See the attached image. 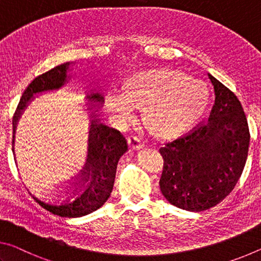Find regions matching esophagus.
I'll list each match as a JSON object with an SVG mask.
<instances>
[{
	"label": "esophagus",
	"mask_w": 261,
	"mask_h": 261,
	"mask_svg": "<svg viewBox=\"0 0 261 261\" xmlns=\"http://www.w3.org/2000/svg\"><path fill=\"white\" fill-rule=\"evenodd\" d=\"M128 143H129V147L132 149H134V150H138V149L144 147L143 141L138 138V136H130V138L128 139Z\"/></svg>",
	"instance_id": "34e87169"
}]
</instances>
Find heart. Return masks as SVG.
I'll return each mask as SVG.
<instances>
[{"label":"heart","mask_w":261,"mask_h":261,"mask_svg":"<svg viewBox=\"0 0 261 261\" xmlns=\"http://www.w3.org/2000/svg\"><path fill=\"white\" fill-rule=\"evenodd\" d=\"M208 98V88L201 81L179 71L156 69L128 79L122 95L111 98V106L125 119L133 118L134 108L144 109V122L153 134L174 138L201 118Z\"/></svg>","instance_id":"1"}]
</instances>
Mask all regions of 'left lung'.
Instances as JSON below:
<instances>
[{
	"label": "left lung",
	"mask_w": 261,
	"mask_h": 261,
	"mask_svg": "<svg viewBox=\"0 0 261 261\" xmlns=\"http://www.w3.org/2000/svg\"><path fill=\"white\" fill-rule=\"evenodd\" d=\"M215 102L207 121H201L160 149L163 171L160 187L178 208L202 212L230 194L247 159L250 130L236 95L209 75Z\"/></svg>",
	"instance_id": "8db88e82"
}]
</instances>
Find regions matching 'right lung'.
<instances>
[{"label": "right lung", "mask_w": 261, "mask_h": 261, "mask_svg": "<svg viewBox=\"0 0 261 261\" xmlns=\"http://www.w3.org/2000/svg\"><path fill=\"white\" fill-rule=\"evenodd\" d=\"M69 62L53 68L34 79L17 105L12 117V144L17 121L37 95L61 88L66 82ZM89 104L104 101L98 93L87 97ZM128 144L120 132L106 126L98 119L92 120L87 135L83 165L77 176L61 185L29 191L30 195L46 211L62 217H80L97 211L110 198L113 190L119 159L127 151ZM14 151V146H12Z\"/></svg>", "instance_id": "1"}]
</instances>
